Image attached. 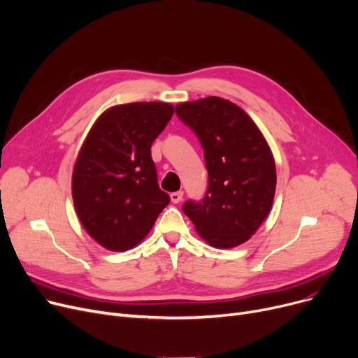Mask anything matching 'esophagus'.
I'll return each mask as SVG.
<instances>
[{
    "label": "esophagus",
    "mask_w": 358,
    "mask_h": 358,
    "mask_svg": "<svg viewBox=\"0 0 358 358\" xmlns=\"http://www.w3.org/2000/svg\"><path fill=\"white\" fill-rule=\"evenodd\" d=\"M182 198H183V192H182V191H178V192H172V194H171V201H172L173 203L180 202Z\"/></svg>",
    "instance_id": "esophagus-1"
}]
</instances>
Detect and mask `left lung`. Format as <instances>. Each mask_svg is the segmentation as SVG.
Masks as SVG:
<instances>
[{"instance_id": "1", "label": "left lung", "mask_w": 358, "mask_h": 358, "mask_svg": "<svg viewBox=\"0 0 358 358\" xmlns=\"http://www.w3.org/2000/svg\"><path fill=\"white\" fill-rule=\"evenodd\" d=\"M178 117L198 136L208 171L202 201L183 213L213 247L245 243L267 218L276 191V164L256 122L238 105L208 96L176 105Z\"/></svg>"}]
</instances>
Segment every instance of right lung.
<instances>
[{"label": "right lung", "instance_id": "add662e5", "mask_svg": "<svg viewBox=\"0 0 358 358\" xmlns=\"http://www.w3.org/2000/svg\"><path fill=\"white\" fill-rule=\"evenodd\" d=\"M172 115L167 102L115 105L98 117L80 147L73 205L87 233L107 250L136 247L171 202L157 185L150 149Z\"/></svg>", "mask_w": 358, "mask_h": 358}]
</instances>
